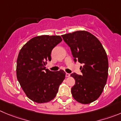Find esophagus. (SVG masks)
<instances>
[{
    "mask_svg": "<svg viewBox=\"0 0 121 121\" xmlns=\"http://www.w3.org/2000/svg\"><path fill=\"white\" fill-rule=\"evenodd\" d=\"M70 76V74H69V73H66V77H69V76Z\"/></svg>",
    "mask_w": 121,
    "mask_h": 121,
    "instance_id": "obj_1",
    "label": "esophagus"
}]
</instances>
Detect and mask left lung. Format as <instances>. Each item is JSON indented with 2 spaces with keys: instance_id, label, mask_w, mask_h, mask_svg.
<instances>
[{
  "instance_id": "left-lung-1",
  "label": "left lung",
  "mask_w": 121,
  "mask_h": 121,
  "mask_svg": "<svg viewBox=\"0 0 121 121\" xmlns=\"http://www.w3.org/2000/svg\"><path fill=\"white\" fill-rule=\"evenodd\" d=\"M70 48L75 62L83 64L82 75L73 73L75 79L71 88L74 100L82 104L95 101L102 93L108 76L107 54L99 39L86 31H76L61 36Z\"/></svg>"
}]
</instances>
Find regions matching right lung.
Wrapping results in <instances>:
<instances>
[{
  "mask_svg": "<svg viewBox=\"0 0 121 121\" xmlns=\"http://www.w3.org/2000/svg\"><path fill=\"white\" fill-rule=\"evenodd\" d=\"M62 41L60 36L42 35L32 38L20 50L17 61V78L29 99L38 103L55 97L66 73L46 69L52 50Z\"/></svg>",
  "mask_w": 121,
  "mask_h": 121,
  "instance_id": "obj_1",
  "label": "right lung"
}]
</instances>
